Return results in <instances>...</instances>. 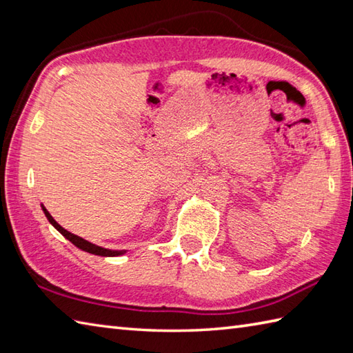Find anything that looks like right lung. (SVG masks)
Wrapping results in <instances>:
<instances>
[{"instance_id":"1","label":"right lung","mask_w":353,"mask_h":353,"mask_svg":"<svg viewBox=\"0 0 353 353\" xmlns=\"http://www.w3.org/2000/svg\"><path fill=\"white\" fill-rule=\"evenodd\" d=\"M41 206H42V211H43L45 216H47V220L52 224V226H54L59 232H61V234H62L66 239H68V241H71L74 245L79 247L80 250L88 252V253H92V254H99V256H121V254L125 253V250H110V249H104V247L92 244V243L86 241V239H83V238H80V236H77V235L71 234V232L63 229V228L61 226V224H59L54 219H52L51 214L47 211V209H45L43 205H41Z\"/></svg>"}]
</instances>
